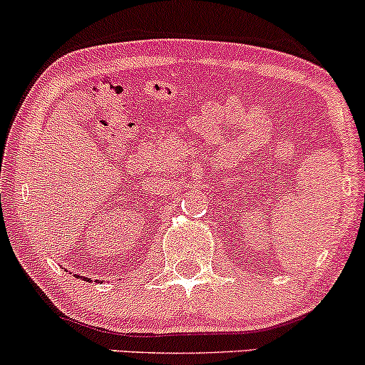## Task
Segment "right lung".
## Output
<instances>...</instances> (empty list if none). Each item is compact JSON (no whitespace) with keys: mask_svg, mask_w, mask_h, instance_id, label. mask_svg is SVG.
<instances>
[{"mask_svg":"<svg viewBox=\"0 0 365 365\" xmlns=\"http://www.w3.org/2000/svg\"><path fill=\"white\" fill-rule=\"evenodd\" d=\"M83 279H86V277H83ZM88 280H90V279H88Z\"/></svg>","mask_w":365,"mask_h":365,"instance_id":"1","label":"right lung"}]
</instances>
